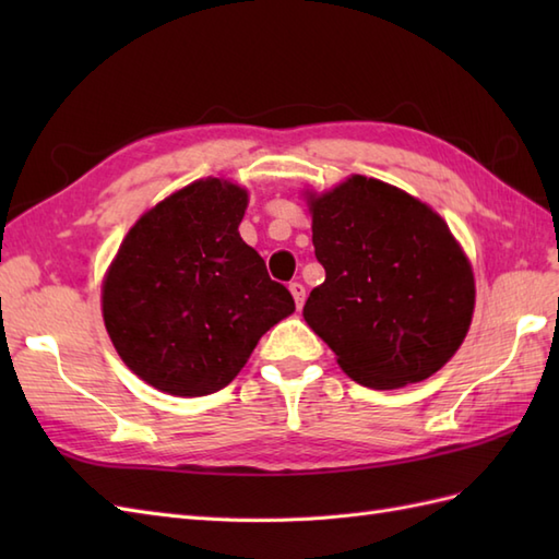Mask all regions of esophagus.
Instances as JSON below:
<instances>
[{
  "instance_id": "1",
  "label": "esophagus",
  "mask_w": 559,
  "mask_h": 559,
  "mask_svg": "<svg viewBox=\"0 0 559 559\" xmlns=\"http://www.w3.org/2000/svg\"><path fill=\"white\" fill-rule=\"evenodd\" d=\"M290 293H293V298H295V305H298V310L300 307L305 305V295H307V290H305V286L300 281H295V283H290Z\"/></svg>"
}]
</instances>
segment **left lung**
<instances>
[{"instance_id": "8db88e82", "label": "left lung", "mask_w": 559, "mask_h": 559, "mask_svg": "<svg viewBox=\"0 0 559 559\" xmlns=\"http://www.w3.org/2000/svg\"><path fill=\"white\" fill-rule=\"evenodd\" d=\"M310 211L326 278L307 298L305 322L362 386L396 389L435 374L466 338L476 302L449 225L362 175L310 197Z\"/></svg>"}]
</instances>
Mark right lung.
Returning <instances> with one entry per match:
<instances>
[{
    "label": "right lung",
    "mask_w": 559,
    "mask_h": 559,
    "mask_svg": "<svg viewBox=\"0 0 559 559\" xmlns=\"http://www.w3.org/2000/svg\"><path fill=\"white\" fill-rule=\"evenodd\" d=\"M245 209V189L209 177L160 201L124 237L103 283V319L120 358L151 386L221 391L295 310L237 233Z\"/></svg>",
    "instance_id": "right-lung-1"
}]
</instances>
